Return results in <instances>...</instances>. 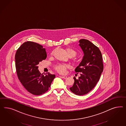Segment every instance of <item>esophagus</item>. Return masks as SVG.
Here are the masks:
<instances>
[{
	"mask_svg": "<svg viewBox=\"0 0 126 126\" xmlns=\"http://www.w3.org/2000/svg\"><path fill=\"white\" fill-rule=\"evenodd\" d=\"M60 77L62 79H65L67 78V77L66 76H60Z\"/></svg>",
	"mask_w": 126,
	"mask_h": 126,
	"instance_id": "esophagus-1",
	"label": "esophagus"
}]
</instances>
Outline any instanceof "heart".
<instances>
[{
  "label": "heart",
  "instance_id": "obj_1",
  "mask_svg": "<svg viewBox=\"0 0 126 126\" xmlns=\"http://www.w3.org/2000/svg\"><path fill=\"white\" fill-rule=\"evenodd\" d=\"M66 53L68 55V56L73 57H74L77 54L76 51L73 48L68 47L65 49ZM54 51L51 53V55H53ZM69 66L65 64H58L55 66L54 68L55 70L61 74H65L66 72V69L68 68Z\"/></svg>",
  "mask_w": 126,
  "mask_h": 126
}]
</instances>
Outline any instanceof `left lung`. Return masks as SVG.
Returning a JSON list of instances; mask_svg holds the SVG:
<instances>
[{
    "label": "left lung",
    "mask_w": 126,
    "mask_h": 126,
    "mask_svg": "<svg viewBox=\"0 0 126 126\" xmlns=\"http://www.w3.org/2000/svg\"><path fill=\"white\" fill-rule=\"evenodd\" d=\"M79 42L84 55L75 71L79 73L80 76L78 79L73 78L74 83L70 90L77 95H82L95 87L103 71V65L102 53L97 47L86 39H81Z\"/></svg>",
    "instance_id": "left-lung-1"
}]
</instances>
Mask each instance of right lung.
Instances as JSON below:
<instances>
[{
    "mask_svg": "<svg viewBox=\"0 0 126 126\" xmlns=\"http://www.w3.org/2000/svg\"><path fill=\"white\" fill-rule=\"evenodd\" d=\"M46 58L43 46L31 41L23 43L16 53L17 76L23 87L33 95H40L47 92L55 77L49 73L41 74L38 70L39 63Z\"/></svg>",
    "mask_w": 126,
    "mask_h": 126,
    "instance_id": "1",
    "label": "right lung"
}]
</instances>
